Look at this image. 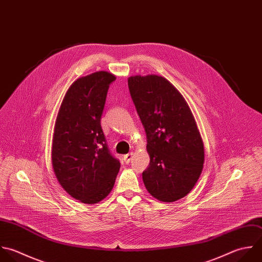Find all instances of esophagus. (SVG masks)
<instances>
[{
	"label": "esophagus",
	"instance_id": "34e87169",
	"mask_svg": "<svg viewBox=\"0 0 262 262\" xmlns=\"http://www.w3.org/2000/svg\"><path fill=\"white\" fill-rule=\"evenodd\" d=\"M133 157H134V154L129 153V154H126L123 156V160L125 163H129L133 160Z\"/></svg>",
	"mask_w": 262,
	"mask_h": 262
}]
</instances>
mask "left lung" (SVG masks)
<instances>
[{"label": "left lung", "mask_w": 262, "mask_h": 262, "mask_svg": "<svg viewBox=\"0 0 262 262\" xmlns=\"http://www.w3.org/2000/svg\"><path fill=\"white\" fill-rule=\"evenodd\" d=\"M128 88L147 134V191L159 201L187 196L199 180L204 144L193 113L177 88L156 74L128 77Z\"/></svg>", "instance_id": "8db88e82"}]
</instances>
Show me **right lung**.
Masks as SVG:
<instances>
[{
	"label": "right lung",
	"mask_w": 262,
	"mask_h": 262,
	"mask_svg": "<svg viewBox=\"0 0 262 262\" xmlns=\"http://www.w3.org/2000/svg\"><path fill=\"white\" fill-rule=\"evenodd\" d=\"M107 71L77 78L59 108L52 142V166L60 186L85 204L99 203L113 189L120 162L106 145L101 127L109 84Z\"/></svg>",
	"instance_id": "obj_1"
}]
</instances>
